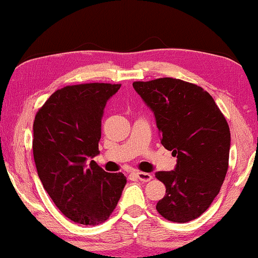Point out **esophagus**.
<instances>
[{
  "instance_id": "esophagus-1",
  "label": "esophagus",
  "mask_w": 258,
  "mask_h": 258,
  "mask_svg": "<svg viewBox=\"0 0 258 258\" xmlns=\"http://www.w3.org/2000/svg\"><path fill=\"white\" fill-rule=\"evenodd\" d=\"M136 175L137 177L143 182H149L152 178L151 174H149V172H144V171H136Z\"/></svg>"
}]
</instances>
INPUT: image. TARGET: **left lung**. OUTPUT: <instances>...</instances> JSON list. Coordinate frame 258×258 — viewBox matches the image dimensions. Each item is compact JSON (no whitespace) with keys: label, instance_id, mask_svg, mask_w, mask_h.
Returning <instances> with one entry per match:
<instances>
[{"label":"left lung","instance_id":"8db88e82","mask_svg":"<svg viewBox=\"0 0 258 258\" xmlns=\"http://www.w3.org/2000/svg\"><path fill=\"white\" fill-rule=\"evenodd\" d=\"M155 114L161 143L177 157L175 170L157 171L167 188L156 210L174 223L197 219L220 191L229 168V123L213 97L197 84L170 77L133 82Z\"/></svg>","mask_w":258,"mask_h":258}]
</instances>
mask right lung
<instances>
[{"label":"right lung","instance_id":"add662e5","mask_svg":"<svg viewBox=\"0 0 258 258\" xmlns=\"http://www.w3.org/2000/svg\"><path fill=\"white\" fill-rule=\"evenodd\" d=\"M121 84L84 83L54 91L35 115L33 156L45 190L65 217L77 224L105 223L118 205L126 177L106 172L100 153L106 103Z\"/></svg>","mask_w":258,"mask_h":258}]
</instances>
